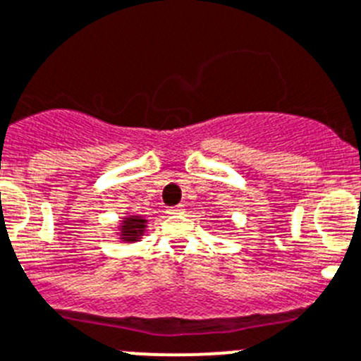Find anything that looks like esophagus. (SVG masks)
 Wrapping results in <instances>:
<instances>
[{
    "label": "esophagus",
    "instance_id": "34e87169",
    "mask_svg": "<svg viewBox=\"0 0 361 361\" xmlns=\"http://www.w3.org/2000/svg\"><path fill=\"white\" fill-rule=\"evenodd\" d=\"M185 212V208L183 206H174V208H169L167 209V213H171V215H180V213H183Z\"/></svg>",
    "mask_w": 361,
    "mask_h": 361
}]
</instances>
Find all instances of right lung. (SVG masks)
I'll use <instances>...</instances> for the list:
<instances>
[{"label": "right lung", "instance_id": "obj_1", "mask_svg": "<svg viewBox=\"0 0 361 361\" xmlns=\"http://www.w3.org/2000/svg\"><path fill=\"white\" fill-rule=\"evenodd\" d=\"M146 222L148 220L137 215L125 216L120 226V240L128 241V243H134V241L141 240V236L146 231Z\"/></svg>", "mask_w": 361, "mask_h": 361}]
</instances>
